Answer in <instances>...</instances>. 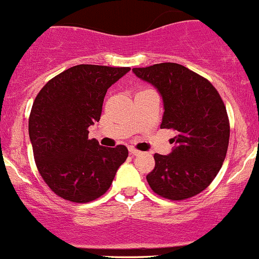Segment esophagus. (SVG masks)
<instances>
[{"label": "esophagus", "instance_id": "obj_1", "mask_svg": "<svg viewBox=\"0 0 259 259\" xmlns=\"http://www.w3.org/2000/svg\"><path fill=\"white\" fill-rule=\"evenodd\" d=\"M130 153L131 155H133V156H138V155H141V151H138V150H136L135 147H130Z\"/></svg>", "mask_w": 259, "mask_h": 259}]
</instances>
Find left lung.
Masks as SVG:
<instances>
[{
  "instance_id": "obj_1",
  "label": "left lung",
  "mask_w": 259,
  "mask_h": 259,
  "mask_svg": "<svg viewBox=\"0 0 259 259\" xmlns=\"http://www.w3.org/2000/svg\"><path fill=\"white\" fill-rule=\"evenodd\" d=\"M162 97L161 128L176 131L168 155L155 153L146 176L157 195L184 200L205 190L219 172L229 145V119L218 91L208 79L176 63L133 68Z\"/></svg>"
}]
</instances>
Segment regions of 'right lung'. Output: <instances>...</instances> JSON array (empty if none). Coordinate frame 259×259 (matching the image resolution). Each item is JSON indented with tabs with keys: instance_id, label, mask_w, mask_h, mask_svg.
<instances>
[{
	"instance_id": "obj_1",
	"label": "right lung",
	"mask_w": 259,
	"mask_h": 259,
	"mask_svg": "<svg viewBox=\"0 0 259 259\" xmlns=\"http://www.w3.org/2000/svg\"><path fill=\"white\" fill-rule=\"evenodd\" d=\"M131 70L80 64L44 85L32 104L29 136L46 185L73 203L103 195L128 157L126 146L103 147L89 140L88 127L101 119L104 96Z\"/></svg>"
}]
</instances>
